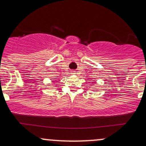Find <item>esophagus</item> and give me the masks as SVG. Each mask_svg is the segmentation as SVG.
Returning a JSON list of instances; mask_svg holds the SVG:
<instances>
[{
    "label": "esophagus",
    "mask_w": 146,
    "mask_h": 146,
    "mask_svg": "<svg viewBox=\"0 0 146 146\" xmlns=\"http://www.w3.org/2000/svg\"><path fill=\"white\" fill-rule=\"evenodd\" d=\"M72 73H73V74H74V73H75V71H72Z\"/></svg>",
    "instance_id": "obj_1"
}]
</instances>
